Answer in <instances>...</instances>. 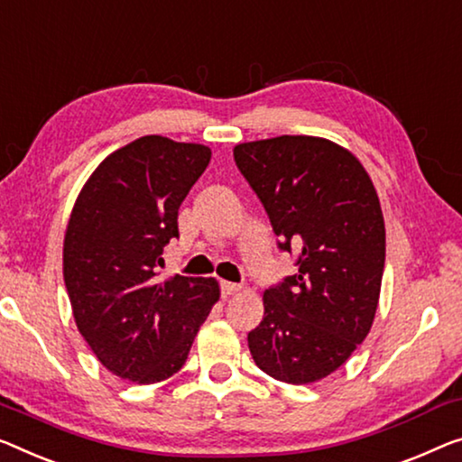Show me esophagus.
I'll use <instances>...</instances> for the list:
<instances>
[{"label": "esophagus", "instance_id": "1", "mask_svg": "<svg viewBox=\"0 0 462 462\" xmlns=\"http://www.w3.org/2000/svg\"><path fill=\"white\" fill-rule=\"evenodd\" d=\"M240 291H243V286H240V284H232V282H222V294L226 299L232 297V294L240 292Z\"/></svg>", "mask_w": 462, "mask_h": 462}]
</instances>
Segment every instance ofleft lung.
<instances>
[{
  "label": "left lung",
  "mask_w": 462,
  "mask_h": 462,
  "mask_svg": "<svg viewBox=\"0 0 462 462\" xmlns=\"http://www.w3.org/2000/svg\"><path fill=\"white\" fill-rule=\"evenodd\" d=\"M238 170L299 272L263 292L249 332L254 365L278 382H319L367 338L380 302L385 226L363 163L338 143L307 134L240 143Z\"/></svg>",
  "instance_id": "left-lung-1"
}]
</instances>
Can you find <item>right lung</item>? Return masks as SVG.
<instances>
[{
  "instance_id": "right-lung-1",
  "label": "right lung",
  "mask_w": 462,
  "mask_h": 462,
  "mask_svg": "<svg viewBox=\"0 0 462 462\" xmlns=\"http://www.w3.org/2000/svg\"><path fill=\"white\" fill-rule=\"evenodd\" d=\"M211 149L141 136L103 160L80 189L64 236V282L79 332L114 375L157 383L182 369L219 300L216 278L155 282L178 209Z\"/></svg>"
}]
</instances>
